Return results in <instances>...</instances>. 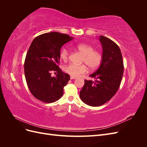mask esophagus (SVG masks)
<instances>
[{
  "label": "esophagus",
  "instance_id": "1",
  "mask_svg": "<svg viewBox=\"0 0 147 147\" xmlns=\"http://www.w3.org/2000/svg\"><path fill=\"white\" fill-rule=\"evenodd\" d=\"M77 77H74V76H70V79L71 80H73V79H76Z\"/></svg>",
  "mask_w": 147,
  "mask_h": 147
}]
</instances>
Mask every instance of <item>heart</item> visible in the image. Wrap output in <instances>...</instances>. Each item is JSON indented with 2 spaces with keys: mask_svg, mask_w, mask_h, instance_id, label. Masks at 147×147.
Instances as JSON below:
<instances>
[{
  "mask_svg": "<svg viewBox=\"0 0 147 147\" xmlns=\"http://www.w3.org/2000/svg\"><path fill=\"white\" fill-rule=\"evenodd\" d=\"M77 50L80 52L83 55L82 62L85 63L89 69L91 71L95 70L99 67L102 62L103 56L101 52L94 50L93 46L86 43H80L75 47ZM70 55L69 50L67 48H64L60 52V57L64 61L68 59ZM85 64H75L70 63L66 65L64 70L66 73L70 75L71 76L78 77L80 75L87 72V67Z\"/></svg>",
  "mask_w": 147,
  "mask_h": 147,
  "instance_id": "obj_1",
  "label": "heart"
}]
</instances>
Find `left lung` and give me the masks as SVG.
I'll return each mask as SVG.
<instances>
[{
	"instance_id": "obj_1",
	"label": "left lung",
	"mask_w": 147,
	"mask_h": 147,
	"mask_svg": "<svg viewBox=\"0 0 147 147\" xmlns=\"http://www.w3.org/2000/svg\"><path fill=\"white\" fill-rule=\"evenodd\" d=\"M102 44V62L99 68L90 75L94 82L84 80L80 92L81 100L86 104L98 107L108 102L116 94L121 84L124 65L121 50L112 40L100 35Z\"/></svg>"
}]
</instances>
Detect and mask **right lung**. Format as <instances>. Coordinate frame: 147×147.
I'll use <instances>...</instances> for the list:
<instances>
[{
  "mask_svg": "<svg viewBox=\"0 0 147 147\" xmlns=\"http://www.w3.org/2000/svg\"><path fill=\"white\" fill-rule=\"evenodd\" d=\"M67 34L56 32L43 34L31 43L24 61L26 80L30 92L45 103H52L63 95V88L70 76L59 69L61 48L72 40ZM55 71L57 75L51 76Z\"/></svg>",
  "mask_w": 147,
  "mask_h": 147,
  "instance_id": "obj_1",
  "label": "right lung"
}]
</instances>
